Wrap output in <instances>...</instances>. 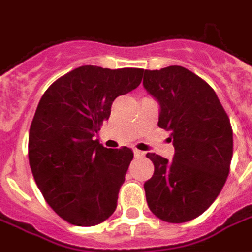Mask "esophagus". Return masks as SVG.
<instances>
[{"instance_id":"34e87169","label":"esophagus","mask_w":252,"mask_h":252,"mask_svg":"<svg viewBox=\"0 0 252 252\" xmlns=\"http://www.w3.org/2000/svg\"><path fill=\"white\" fill-rule=\"evenodd\" d=\"M133 154H135L136 158H139V157H144V153H143V151H139V150H133Z\"/></svg>"}]
</instances>
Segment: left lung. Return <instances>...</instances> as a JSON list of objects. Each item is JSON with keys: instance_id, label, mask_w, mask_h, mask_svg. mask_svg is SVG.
Segmentation results:
<instances>
[{"instance_id": "left-lung-1", "label": "left lung", "mask_w": 252, "mask_h": 252, "mask_svg": "<svg viewBox=\"0 0 252 252\" xmlns=\"http://www.w3.org/2000/svg\"><path fill=\"white\" fill-rule=\"evenodd\" d=\"M143 85L160 105L158 126L170 131L173 160L148 153L144 184L150 211L167 222L202 215L220 194L233 153L232 126L215 90L182 66L144 70Z\"/></svg>"}]
</instances>
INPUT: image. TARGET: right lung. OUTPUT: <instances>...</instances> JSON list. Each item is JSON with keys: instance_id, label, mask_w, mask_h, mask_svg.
Segmentation results:
<instances>
[{"instance_id": "right-lung-1", "label": "right lung", "mask_w": 252, "mask_h": 252, "mask_svg": "<svg viewBox=\"0 0 252 252\" xmlns=\"http://www.w3.org/2000/svg\"><path fill=\"white\" fill-rule=\"evenodd\" d=\"M143 68L81 66L43 94L31 124L28 157L41 194L70 224L92 227L116 211L133 159L131 148L94 140L119 95L136 89Z\"/></svg>"}]
</instances>
